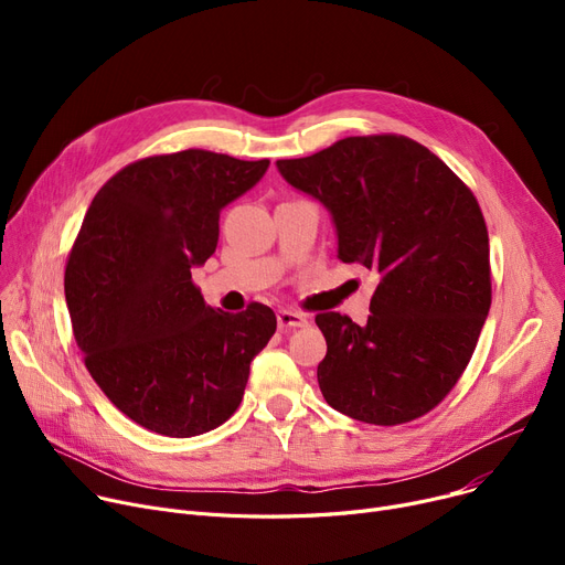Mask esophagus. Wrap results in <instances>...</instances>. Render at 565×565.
Wrapping results in <instances>:
<instances>
[{
	"instance_id": "obj_1",
	"label": "esophagus",
	"mask_w": 565,
	"mask_h": 565,
	"mask_svg": "<svg viewBox=\"0 0 565 565\" xmlns=\"http://www.w3.org/2000/svg\"><path fill=\"white\" fill-rule=\"evenodd\" d=\"M277 324H279V330L288 332V330H300V328H307L309 320H307L302 313H298V311L281 309V311L277 313Z\"/></svg>"
}]
</instances>
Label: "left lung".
<instances>
[{"label":"left lung","mask_w":565,"mask_h":565,"mask_svg":"<svg viewBox=\"0 0 565 565\" xmlns=\"http://www.w3.org/2000/svg\"><path fill=\"white\" fill-rule=\"evenodd\" d=\"M277 169L328 207L337 256L380 277L364 324L316 316L328 341L318 364L324 401L375 426L422 417L454 390L490 311L477 199L426 146L396 135L348 137Z\"/></svg>","instance_id":"left-lung-1"}]
</instances>
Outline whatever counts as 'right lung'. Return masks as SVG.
I'll use <instances>...</instances> for the list:
<instances>
[{"instance_id":"obj_1","label":"right lung","mask_w":565,"mask_h":565,"mask_svg":"<svg viewBox=\"0 0 565 565\" xmlns=\"http://www.w3.org/2000/svg\"><path fill=\"white\" fill-rule=\"evenodd\" d=\"M267 167L190 148L121 169L88 205L64 279L73 334L105 396L146 430L222 426L277 330L270 307L226 313L192 284L217 249L220 213Z\"/></svg>"}]
</instances>
